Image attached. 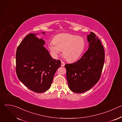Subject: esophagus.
I'll list each match as a JSON object with an SVG mask.
<instances>
[{
  "mask_svg": "<svg viewBox=\"0 0 122 122\" xmlns=\"http://www.w3.org/2000/svg\"><path fill=\"white\" fill-rule=\"evenodd\" d=\"M65 63L63 62V61H61V66H65Z\"/></svg>",
  "mask_w": 122,
  "mask_h": 122,
  "instance_id": "esophagus-1",
  "label": "esophagus"
}]
</instances>
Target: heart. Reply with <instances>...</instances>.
<instances>
[{
  "label": "heart",
  "instance_id": "heart-1",
  "mask_svg": "<svg viewBox=\"0 0 122 122\" xmlns=\"http://www.w3.org/2000/svg\"><path fill=\"white\" fill-rule=\"evenodd\" d=\"M85 42L83 38L75 35L68 33L59 34L56 36L49 45V48L56 56L62 51L64 58L68 62L78 60L85 49Z\"/></svg>",
  "mask_w": 122,
  "mask_h": 122
}]
</instances>
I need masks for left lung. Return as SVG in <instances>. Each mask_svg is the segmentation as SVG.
<instances>
[{"instance_id":"8db88e82","label":"left lung","mask_w":122,"mask_h":122,"mask_svg":"<svg viewBox=\"0 0 122 122\" xmlns=\"http://www.w3.org/2000/svg\"><path fill=\"white\" fill-rule=\"evenodd\" d=\"M87 40L89 47L82 57L65 66L69 88L77 93L90 90L98 81L105 60L103 46L95 34L91 32Z\"/></svg>"}]
</instances>
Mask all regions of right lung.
I'll return each instance as SVG.
<instances>
[{
	"mask_svg": "<svg viewBox=\"0 0 122 122\" xmlns=\"http://www.w3.org/2000/svg\"><path fill=\"white\" fill-rule=\"evenodd\" d=\"M44 43L36 34H30L21 41L16 53L18 78L28 88L38 93L50 88L55 74L61 66V61L52 58L43 46Z\"/></svg>",
	"mask_w": 122,
	"mask_h": 122,
	"instance_id": "right-lung-1",
	"label": "right lung"
}]
</instances>
